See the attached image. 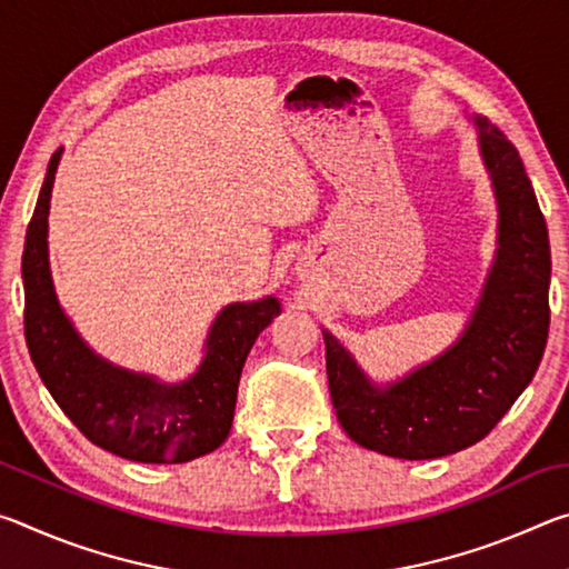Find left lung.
Here are the masks:
<instances>
[{"instance_id":"left-lung-1","label":"left lung","mask_w":569,"mask_h":569,"mask_svg":"<svg viewBox=\"0 0 569 569\" xmlns=\"http://www.w3.org/2000/svg\"><path fill=\"white\" fill-rule=\"evenodd\" d=\"M499 206V248L467 331L427 366L373 387L323 331L326 373L356 445L397 459H437L485 439L532 381L550 331V238L522 158L497 124L477 118Z\"/></svg>"}]
</instances>
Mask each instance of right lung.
Wrapping results in <instances>:
<instances>
[{
	"label": "right lung",
	"instance_id": "obj_1",
	"mask_svg": "<svg viewBox=\"0 0 569 569\" xmlns=\"http://www.w3.org/2000/svg\"><path fill=\"white\" fill-rule=\"evenodd\" d=\"M62 148L47 168L22 253L24 339L47 391L92 445L142 465H180L223 445L233 423L246 356L273 316L276 298L220 311L198 373L160 383L94 356L57 303L47 261V213Z\"/></svg>",
	"mask_w": 569,
	"mask_h": 569
}]
</instances>
